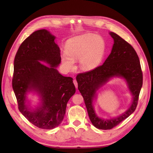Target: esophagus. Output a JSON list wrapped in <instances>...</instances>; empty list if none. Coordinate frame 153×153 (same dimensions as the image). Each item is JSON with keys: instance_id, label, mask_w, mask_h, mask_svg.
Instances as JSON below:
<instances>
[{"instance_id": "esophagus-1", "label": "esophagus", "mask_w": 153, "mask_h": 153, "mask_svg": "<svg viewBox=\"0 0 153 153\" xmlns=\"http://www.w3.org/2000/svg\"><path fill=\"white\" fill-rule=\"evenodd\" d=\"M73 83H74V85H75V86H76V88H77L78 85H77V80H73Z\"/></svg>"}]
</instances>
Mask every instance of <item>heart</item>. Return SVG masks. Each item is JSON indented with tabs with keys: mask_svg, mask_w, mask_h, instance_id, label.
Listing matches in <instances>:
<instances>
[{
	"mask_svg": "<svg viewBox=\"0 0 153 153\" xmlns=\"http://www.w3.org/2000/svg\"><path fill=\"white\" fill-rule=\"evenodd\" d=\"M105 41L100 36L86 34L69 40L65 46L67 54L62 56L65 66L68 69L74 67V60L80 59L81 68L91 70L100 63L105 51Z\"/></svg>",
	"mask_w": 153,
	"mask_h": 153,
	"instance_id": "1",
	"label": "heart"
}]
</instances>
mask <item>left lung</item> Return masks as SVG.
Listing matches in <instances>:
<instances>
[{
	"instance_id": "obj_1",
	"label": "left lung",
	"mask_w": 153,
	"mask_h": 153,
	"mask_svg": "<svg viewBox=\"0 0 153 153\" xmlns=\"http://www.w3.org/2000/svg\"><path fill=\"white\" fill-rule=\"evenodd\" d=\"M114 39L111 53L103 64L76 76L78 90L83 96L87 111L93 125L98 129H111L128 117L136 110L143 83V74L138 55L129 43L117 34L111 32ZM121 76L127 80L134 96L132 105L121 116L111 120H102L95 114L92 100L96 91L108 79Z\"/></svg>"
}]
</instances>
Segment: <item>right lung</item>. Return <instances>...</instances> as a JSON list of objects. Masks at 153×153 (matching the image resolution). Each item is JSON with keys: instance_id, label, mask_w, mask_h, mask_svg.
Masks as SVG:
<instances>
[{"instance_id": "right-lung-1", "label": "right lung", "mask_w": 153, "mask_h": 153, "mask_svg": "<svg viewBox=\"0 0 153 153\" xmlns=\"http://www.w3.org/2000/svg\"><path fill=\"white\" fill-rule=\"evenodd\" d=\"M55 38L45 29L34 31L21 43L14 60L12 86L19 110L32 124L45 129L61 123L67 102L76 92L73 78L63 76L55 68L61 62ZM31 89L41 95L43 102L34 112L25 105L26 93Z\"/></svg>"}]
</instances>
